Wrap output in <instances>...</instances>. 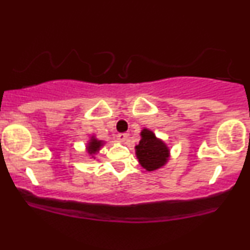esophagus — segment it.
<instances>
[{
	"label": "esophagus",
	"instance_id": "34e87169",
	"mask_svg": "<svg viewBox=\"0 0 250 250\" xmlns=\"http://www.w3.org/2000/svg\"><path fill=\"white\" fill-rule=\"evenodd\" d=\"M117 140H119L120 142H125L128 140V134H125V133L119 134L117 135Z\"/></svg>",
	"mask_w": 250,
	"mask_h": 250
}]
</instances>
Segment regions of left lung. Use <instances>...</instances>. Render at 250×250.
Listing matches in <instances>:
<instances>
[{
	"label": "left lung",
	"instance_id": "left-lung-1",
	"mask_svg": "<svg viewBox=\"0 0 250 250\" xmlns=\"http://www.w3.org/2000/svg\"><path fill=\"white\" fill-rule=\"evenodd\" d=\"M140 136L139 145L135 146V155L141 167L147 171H155L165 167L170 157V149L167 143L148 128H143Z\"/></svg>",
	"mask_w": 250,
	"mask_h": 250
}]
</instances>
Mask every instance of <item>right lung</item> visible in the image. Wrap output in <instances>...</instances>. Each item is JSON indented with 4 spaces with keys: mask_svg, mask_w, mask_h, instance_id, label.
I'll use <instances>...</instances> for the list:
<instances>
[{
    "mask_svg": "<svg viewBox=\"0 0 250 250\" xmlns=\"http://www.w3.org/2000/svg\"><path fill=\"white\" fill-rule=\"evenodd\" d=\"M104 145H105L104 141L99 140L95 136V134H93L90 137H89L87 143H85V153H87V155L91 160H95L96 159L95 156L100 153V150H101V148Z\"/></svg>",
    "mask_w": 250,
    "mask_h": 250,
    "instance_id": "obj_1",
    "label": "right lung"
}]
</instances>
